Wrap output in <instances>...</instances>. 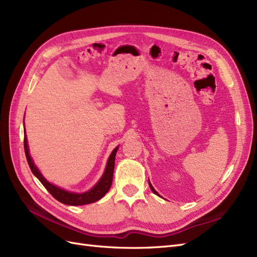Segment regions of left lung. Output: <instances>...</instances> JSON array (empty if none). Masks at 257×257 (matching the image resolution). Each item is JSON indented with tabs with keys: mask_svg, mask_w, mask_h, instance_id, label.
<instances>
[{
	"mask_svg": "<svg viewBox=\"0 0 257 257\" xmlns=\"http://www.w3.org/2000/svg\"><path fill=\"white\" fill-rule=\"evenodd\" d=\"M149 186H150V189H151V191H152V192H153V193L155 194V195H158V196H160V194H159V193H158L157 191H155V190H154V188H153V186H152V184L150 183V181H149ZM160 197H161V196H160Z\"/></svg>",
	"mask_w": 257,
	"mask_h": 257,
	"instance_id": "1",
	"label": "left lung"
}]
</instances>
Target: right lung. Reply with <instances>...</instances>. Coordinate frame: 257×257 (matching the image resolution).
Instances as JSON below:
<instances>
[{
  "instance_id": "add662e5",
  "label": "right lung",
  "mask_w": 257,
  "mask_h": 257,
  "mask_svg": "<svg viewBox=\"0 0 257 257\" xmlns=\"http://www.w3.org/2000/svg\"><path fill=\"white\" fill-rule=\"evenodd\" d=\"M118 148L119 147L114 148L113 151L109 155V159H108V161H107L105 172H104L102 178L98 180V182L87 192L74 193V192L66 191L64 189H61V188H59V186L54 185V184L50 183L49 181L46 180L45 177L40 172V169H38L36 167V165L34 164L33 159L31 158L30 152H29L27 135H25V152H26V157H27V161L29 163V166H30L31 170H32L33 175L42 182V184L45 186L46 190H47L54 198L59 200L60 203L69 205V206H82V205L95 203V201L99 200L108 191H109L111 183H112L115 153H116V151H118Z\"/></svg>"
}]
</instances>
